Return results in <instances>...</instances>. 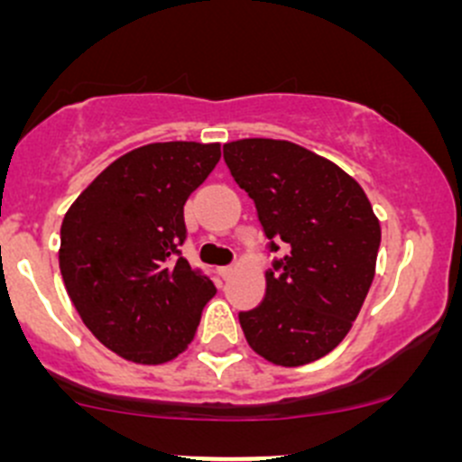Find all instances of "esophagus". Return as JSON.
I'll return each mask as SVG.
<instances>
[{
	"label": "esophagus",
	"instance_id": "esophagus-1",
	"mask_svg": "<svg viewBox=\"0 0 462 462\" xmlns=\"http://www.w3.org/2000/svg\"><path fill=\"white\" fill-rule=\"evenodd\" d=\"M232 273H235V265H221V268H218V274H221L223 279L230 277Z\"/></svg>",
	"mask_w": 462,
	"mask_h": 462
}]
</instances>
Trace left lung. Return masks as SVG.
Instances as JSON below:
<instances>
[{
  "mask_svg": "<svg viewBox=\"0 0 462 462\" xmlns=\"http://www.w3.org/2000/svg\"><path fill=\"white\" fill-rule=\"evenodd\" d=\"M230 174L257 208L270 253L265 297L239 313L250 348L279 366L333 351L360 313L380 248V221L365 189L335 162L288 141L223 144Z\"/></svg>",
  "mask_w": 462,
  "mask_h": 462,
  "instance_id": "1",
  "label": "left lung"
}]
</instances>
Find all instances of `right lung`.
<instances>
[{"instance_id":"obj_1","label":"right lung","mask_w":462,"mask_h":462,"mask_svg":"<svg viewBox=\"0 0 462 462\" xmlns=\"http://www.w3.org/2000/svg\"><path fill=\"white\" fill-rule=\"evenodd\" d=\"M218 158V143L144 144L100 171L64 214V286L87 328L125 360H174L217 295L179 245L183 205Z\"/></svg>"}]
</instances>
